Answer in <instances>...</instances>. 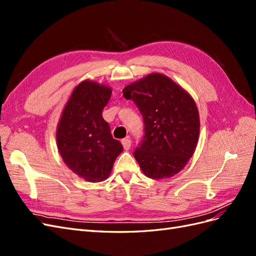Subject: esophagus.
<instances>
[{
	"label": "esophagus",
	"mask_w": 256,
	"mask_h": 256,
	"mask_svg": "<svg viewBox=\"0 0 256 256\" xmlns=\"http://www.w3.org/2000/svg\"><path fill=\"white\" fill-rule=\"evenodd\" d=\"M122 146H124V150H128L130 147H131V140L129 138H122Z\"/></svg>",
	"instance_id": "1"
}]
</instances>
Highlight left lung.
Returning a JSON list of instances; mask_svg holds the SVG:
<instances>
[{
    "instance_id": "1",
    "label": "left lung",
    "mask_w": 256,
    "mask_h": 256,
    "mask_svg": "<svg viewBox=\"0 0 256 256\" xmlns=\"http://www.w3.org/2000/svg\"><path fill=\"white\" fill-rule=\"evenodd\" d=\"M122 92L143 118L144 136L134 152L143 173L164 180L182 171L196 150L200 134L192 97L160 74H148Z\"/></svg>"
}]
</instances>
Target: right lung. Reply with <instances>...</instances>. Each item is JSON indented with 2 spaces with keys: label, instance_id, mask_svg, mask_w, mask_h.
Returning <instances> with one entry per match:
<instances>
[{
  "label": "right lung",
  "instance_id": "1",
  "mask_svg": "<svg viewBox=\"0 0 256 256\" xmlns=\"http://www.w3.org/2000/svg\"><path fill=\"white\" fill-rule=\"evenodd\" d=\"M111 94V88L104 85L83 81L74 90L58 126L62 158L74 173L92 182H102L110 175L124 150L102 118Z\"/></svg>",
  "mask_w": 256,
  "mask_h": 256
}]
</instances>
